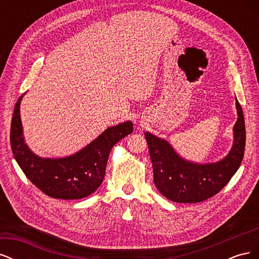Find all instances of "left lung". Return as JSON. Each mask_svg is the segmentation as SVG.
Segmentation results:
<instances>
[{
    "instance_id": "obj_1",
    "label": "left lung",
    "mask_w": 259,
    "mask_h": 259,
    "mask_svg": "<svg viewBox=\"0 0 259 259\" xmlns=\"http://www.w3.org/2000/svg\"><path fill=\"white\" fill-rule=\"evenodd\" d=\"M238 120L234 125V143L225 159L211 164H195L179 158L164 139L145 133L153 167V182L166 199L178 203L205 201L229 183L244 155L245 122L236 100Z\"/></svg>"
}]
</instances>
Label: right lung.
Here are the masks:
<instances>
[{
    "instance_id": "add662e5",
    "label": "right lung",
    "mask_w": 259,
    "mask_h": 259,
    "mask_svg": "<svg viewBox=\"0 0 259 259\" xmlns=\"http://www.w3.org/2000/svg\"><path fill=\"white\" fill-rule=\"evenodd\" d=\"M21 95L14 108L11 124L13 154L27 178L54 199L79 200L89 197L103 183L112 147L133 132V123L124 122L107 128L77 153L64 159H42L29 150L22 137L19 114Z\"/></svg>"
}]
</instances>
